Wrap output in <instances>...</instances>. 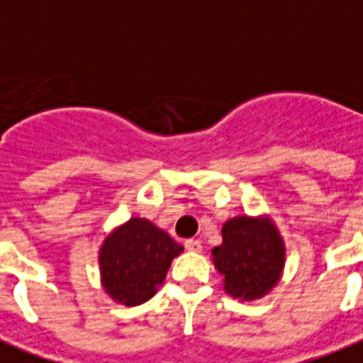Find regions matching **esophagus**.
<instances>
[{
  "label": "esophagus",
  "instance_id": "1",
  "mask_svg": "<svg viewBox=\"0 0 363 363\" xmlns=\"http://www.w3.org/2000/svg\"><path fill=\"white\" fill-rule=\"evenodd\" d=\"M184 248L189 250V252H202V242L192 238V240H186V242H184Z\"/></svg>",
  "mask_w": 363,
  "mask_h": 363
}]
</instances>
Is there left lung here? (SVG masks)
Segmentation results:
<instances>
[{"instance_id": "left-lung-1", "label": "left lung", "mask_w": 363, "mask_h": 363, "mask_svg": "<svg viewBox=\"0 0 363 363\" xmlns=\"http://www.w3.org/2000/svg\"><path fill=\"white\" fill-rule=\"evenodd\" d=\"M223 244L213 248V264L225 277L227 294L256 300L279 283L284 244L275 225L264 219L235 217L223 225Z\"/></svg>"}]
</instances>
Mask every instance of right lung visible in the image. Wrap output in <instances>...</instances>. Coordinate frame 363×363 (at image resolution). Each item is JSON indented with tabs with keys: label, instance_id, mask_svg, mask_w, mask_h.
Wrapping results in <instances>:
<instances>
[{
	"label": "right lung",
	"instance_id": "1",
	"mask_svg": "<svg viewBox=\"0 0 363 363\" xmlns=\"http://www.w3.org/2000/svg\"><path fill=\"white\" fill-rule=\"evenodd\" d=\"M182 246L155 227L133 217L107 236L99 250L101 283L109 296L125 306H138L154 296L173 257Z\"/></svg>",
	"mask_w": 363,
	"mask_h": 363
}]
</instances>
